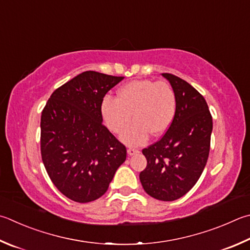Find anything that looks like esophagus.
Wrapping results in <instances>:
<instances>
[{"label":"esophagus","instance_id":"1","mask_svg":"<svg viewBox=\"0 0 250 250\" xmlns=\"http://www.w3.org/2000/svg\"><path fill=\"white\" fill-rule=\"evenodd\" d=\"M138 153H139V149H137V148H132V147L128 148V155H130V156H132V155H134V154H138Z\"/></svg>","mask_w":250,"mask_h":250}]
</instances>
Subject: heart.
<instances>
[{
  "label": "heart",
  "mask_w": 250,
  "mask_h": 250,
  "mask_svg": "<svg viewBox=\"0 0 250 250\" xmlns=\"http://www.w3.org/2000/svg\"><path fill=\"white\" fill-rule=\"evenodd\" d=\"M103 120L112 133L130 146L143 145L153 137H161L171 125L176 110L174 89L165 81L135 80L119 88L116 98L107 96L102 102Z\"/></svg>",
  "instance_id": "1"
}]
</instances>
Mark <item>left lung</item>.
Segmentation results:
<instances>
[{"mask_svg":"<svg viewBox=\"0 0 250 250\" xmlns=\"http://www.w3.org/2000/svg\"><path fill=\"white\" fill-rule=\"evenodd\" d=\"M176 96V111L168 130L156 143L143 148L147 165L140 181L148 196L174 201L191 189L208 162L212 116L202 95L178 76L163 73Z\"/></svg>","mask_w":250,"mask_h":250,"instance_id":"left-lung-1","label":"left lung"}]
</instances>
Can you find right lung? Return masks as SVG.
I'll use <instances>...</instances> for the list:
<instances>
[{"instance_id":"obj_1","label":"right lung","mask_w":250,"mask_h":250,"mask_svg":"<svg viewBox=\"0 0 250 250\" xmlns=\"http://www.w3.org/2000/svg\"><path fill=\"white\" fill-rule=\"evenodd\" d=\"M125 78L86 71L57 88L40 121L42 158L50 179L71 200L86 203L107 191L126 148L103 125L102 102Z\"/></svg>"}]
</instances>
